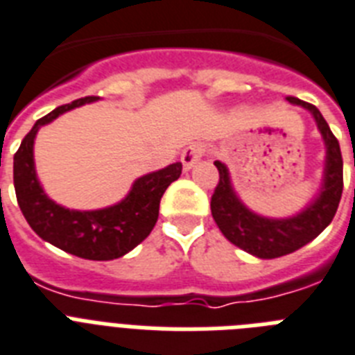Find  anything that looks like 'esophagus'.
Returning <instances> with one entry per match:
<instances>
[{"instance_id": "obj_1", "label": "esophagus", "mask_w": 355, "mask_h": 355, "mask_svg": "<svg viewBox=\"0 0 355 355\" xmlns=\"http://www.w3.org/2000/svg\"><path fill=\"white\" fill-rule=\"evenodd\" d=\"M202 148L200 146H197V144H193V146H189V148H186L182 151V155H180V160H182V166L184 169H191L195 164L202 158Z\"/></svg>"}]
</instances>
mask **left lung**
<instances>
[{
	"instance_id": "left-lung-1",
	"label": "left lung",
	"mask_w": 355,
	"mask_h": 355,
	"mask_svg": "<svg viewBox=\"0 0 355 355\" xmlns=\"http://www.w3.org/2000/svg\"><path fill=\"white\" fill-rule=\"evenodd\" d=\"M288 102L297 103L312 112L327 144V169L321 195L301 215L284 220L259 217L241 204L232 186L224 164L215 162L218 182L211 195V215L224 237L244 252L261 259H277L295 252L318 237L332 223L343 195V157L341 148L327 120L315 105L288 96Z\"/></svg>"
}]
</instances>
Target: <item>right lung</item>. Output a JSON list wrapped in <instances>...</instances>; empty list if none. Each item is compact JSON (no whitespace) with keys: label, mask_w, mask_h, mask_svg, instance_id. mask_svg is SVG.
Listing matches in <instances>:
<instances>
[{"label":"right lung","mask_w":355,"mask_h":355,"mask_svg":"<svg viewBox=\"0 0 355 355\" xmlns=\"http://www.w3.org/2000/svg\"><path fill=\"white\" fill-rule=\"evenodd\" d=\"M94 100L96 96L78 98L34 123L14 155V189L23 217L43 241L76 257L112 261L131 252L151 233L158 220L160 198L169 184L180 177L182 164H171L166 169L138 178L131 193L116 206L98 211H71L54 204L43 193L34 171V137L37 129L53 122L62 112Z\"/></svg>","instance_id":"add662e5"}]
</instances>
